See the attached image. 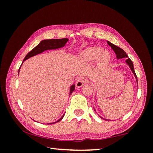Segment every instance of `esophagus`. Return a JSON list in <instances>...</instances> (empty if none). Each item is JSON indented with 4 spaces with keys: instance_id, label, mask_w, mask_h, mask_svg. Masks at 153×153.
I'll return each instance as SVG.
<instances>
[{
    "instance_id": "obj_1",
    "label": "esophagus",
    "mask_w": 153,
    "mask_h": 153,
    "mask_svg": "<svg viewBox=\"0 0 153 153\" xmlns=\"http://www.w3.org/2000/svg\"><path fill=\"white\" fill-rule=\"evenodd\" d=\"M85 82H86V80H85V79H79V80H77L76 82V88L82 87Z\"/></svg>"
}]
</instances>
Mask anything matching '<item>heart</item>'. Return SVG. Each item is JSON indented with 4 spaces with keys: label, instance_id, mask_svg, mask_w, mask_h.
<instances>
[{
    "label": "heart",
    "instance_id": "1",
    "mask_svg": "<svg viewBox=\"0 0 153 153\" xmlns=\"http://www.w3.org/2000/svg\"><path fill=\"white\" fill-rule=\"evenodd\" d=\"M78 59L80 62L89 63L97 59L101 65L107 64L110 61V53L106 50L98 47H91L83 50L78 55Z\"/></svg>",
    "mask_w": 153,
    "mask_h": 153
}]
</instances>
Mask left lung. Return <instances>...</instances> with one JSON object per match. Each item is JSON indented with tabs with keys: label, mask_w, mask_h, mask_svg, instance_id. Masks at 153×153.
Returning <instances> with one entry per match:
<instances>
[{
	"label": "left lung",
	"mask_w": 153,
	"mask_h": 153,
	"mask_svg": "<svg viewBox=\"0 0 153 153\" xmlns=\"http://www.w3.org/2000/svg\"><path fill=\"white\" fill-rule=\"evenodd\" d=\"M106 42H107L108 45H109L111 47V49H112L113 50H114V51L115 52V53L116 54V57H117V58H118V59H120V58H127V59L126 60V61H125V62H126V63H127V65H128V66L129 67V68H130V70H131V72H132L133 74L134 75L135 78H136V79H137V75H136V73H135V72H134V69L133 62H132V61H131V60H130V58H128V56H127V53H125V52L124 51V50H123V49H121V48H120V47H117V46L114 45V44L111 43L110 42H108V41H106ZM137 85H138V83H137ZM94 111H96L95 108H94ZM100 116L101 118L104 119V120H108V119H104V118H102V117H101L100 116Z\"/></svg>",
	"instance_id": "8db88e82"
}]
</instances>
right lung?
Returning a JSON list of instances; mask_svg holds the SVG:
<instances>
[{
  "instance_id": "1",
  "label": "right lung",
  "mask_w": 153,
  "mask_h": 153,
  "mask_svg": "<svg viewBox=\"0 0 153 153\" xmlns=\"http://www.w3.org/2000/svg\"><path fill=\"white\" fill-rule=\"evenodd\" d=\"M68 41V38H63V39H44V40H42L39 43V45H37L36 47H35L34 49H33L31 51L29 52V53L26 56V57L23 60L22 63L24 62L25 60H26L28 58H30L33 56H36L37 54H39L42 52L47 51V50H54V49H60V48H62L65 45L67 42ZM22 66V65H21ZM21 68V67H20ZM20 68L19 69V73ZM75 90V85L73 84L70 86V95ZM64 115H62V116L60 119H58L57 121H55V122L51 123H47L48 125L53 124V123L59 122L60 120H62V118L64 117Z\"/></svg>"
}]
</instances>
